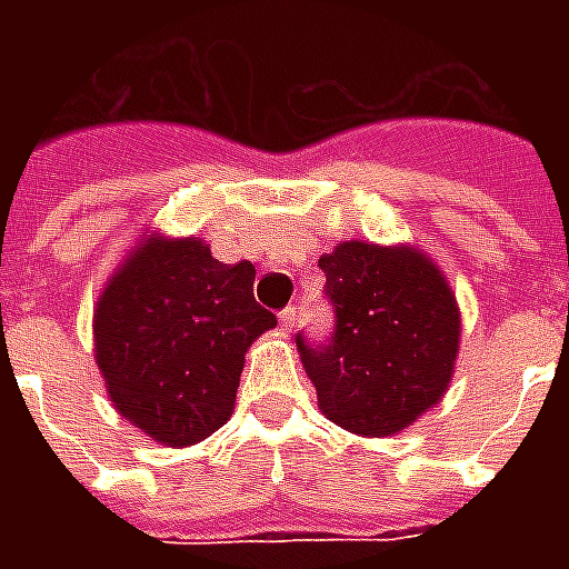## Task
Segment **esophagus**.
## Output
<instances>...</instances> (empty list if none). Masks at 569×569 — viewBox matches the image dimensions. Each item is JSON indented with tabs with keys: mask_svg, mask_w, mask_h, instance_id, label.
Segmentation results:
<instances>
[{
	"mask_svg": "<svg viewBox=\"0 0 569 569\" xmlns=\"http://www.w3.org/2000/svg\"><path fill=\"white\" fill-rule=\"evenodd\" d=\"M296 320H298V308H292V305H289L286 310H280V322H283V329H292V326H296Z\"/></svg>",
	"mask_w": 569,
	"mask_h": 569,
	"instance_id": "esophagus-1",
	"label": "esophagus"
}]
</instances>
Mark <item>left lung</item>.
Segmentation results:
<instances>
[{"label":"left lung","instance_id":"left-lung-1","mask_svg":"<svg viewBox=\"0 0 569 569\" xmlns=\"http://www.w3.org/2000/svg\"><path fill=\"white\" fill-rule=\"evenodd\" d=\"M332 335L296 345L320 411L359 436L411 427L448 390L460 345L451 289L418 249L341 243L322 256Z\"/></svg>","mask_w":569,"mask_h":569}]
</instances>
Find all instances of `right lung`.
<instances>
[{
    "label": "right lung",
    "mask_w": 569,
    "mask_h": 569,
    "mask_svg": "<svg viewBox=\"0 0 569 569\" xmlns=\"http://www.w3.org/2000/svg\"><path fill=\"white\" fill-rule=\"evenodd\" d=\"M256 268L222 264L194 237H151L93 313L109 399L161 445L207 439L234 411L249 345L277 326L252 296Z\"/></svg>",
    "instance_id": "1"
}]
</instances>
